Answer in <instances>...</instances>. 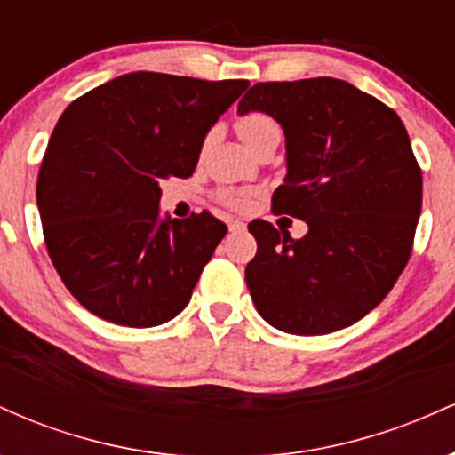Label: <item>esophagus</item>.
I'll return each instance as SVG.
<instances>
[{
	"label": "esophagus",
	"mask_w": 455,
	"mask_h": 455,
	"mask_svg": "<svg viewBox=\"0 0 455 455\" xmlns=\"http://www.w3.org/2000/svg\"><path fill=\"white\" fill-rule=\"evenodd\" d=\"M243 228H245V222H242V220L228 222V231H243Z\"/></svg>",
	"instance_id": "esophagus-1"
}]
</instances>
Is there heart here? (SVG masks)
<instances>
[{
  "instance_id": "1",
  "label": "heart",
  "mask_w": 455,
  "mask_h": 455,
  "mask_svg": "<svg viewBox=\"0 0 455 455\" xmlns=\"http://www.w3.org/2000/svg\"><path fill=\"white\" fill-rule=\"evenodd\" d=\"M235 130H237L239 139L243 140V145L252 154L269 140H280V124L269 113L263 111H248L239 115L235 119ZM210 139L212 137H207L203 145L210 143ZM254 196H257V190H250V188H222L216 195L218 201L233 212L250 210Z\"/></svg>"
}]
</instances>
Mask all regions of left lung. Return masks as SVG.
<instances>
[{
  "mask_svg": "<svg viewBox=\"0 0 455 455\" xmlns=\"http://www.w3.org/2000/svg\"><path fill=\"white\" fill-rule=\"evenodd\" d=\"M239 113L263 111L286 137L274 213L306 220L291 239L252 220L245 284L269 325L318 336L353 325L387 297L409 263L421 212V169L394 108L340 78L257 83Z\"/></svg>",
  "mask_w": 455,
  "mask_h": 455,
  "instance_id": "left-lung-1",
  "label": "left lung"
}]
</instances>
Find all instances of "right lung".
Segmentation results:
<instances>
[{
	"label": "right lung",
	"mask_w": 455,
	"mask_h": 455,
	"mask_svg": "<svg viewBox=\"0 0 455 455\" xmlns=\"http://www.w3.org/2000/svg\"><path fill=\"white\" fill-rule=\"evenodd\" d=\"M248 85L130 72L61 113L36 201L53 267L92 315L154 327L188 306L227 224L160 220V181L195 173L207 130Z\"/></svg>",
	"instance_id": "add662e5"
}]
</instances>
